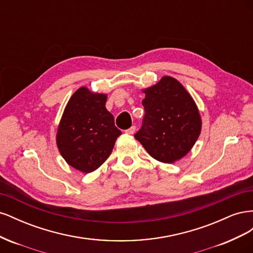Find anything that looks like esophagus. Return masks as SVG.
Returning a JSON list of instances; mask_svg holds the SVG:
<instances>
[{"label":"esophagus","mask_w":253,"mask_h":253,"mask_svg":"<svg viewBox=\"0 0 253 253\" xmlns=\"http://www.w3.org/2000/svg\"><path fill=\"white\" fill-rule=\"evenodd\" d=\"M135 131H136V126H131L129 128L126 129V133L127 135H133V134L135 133Z\"/></svg>","instance_id":"obj_1"}]
</instances>
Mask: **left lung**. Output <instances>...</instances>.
I'll use <instances>...</instances> for the list:
<instances>
[{"mask_svg": "<svg viewBox=\"0 0 253 253\" xmlns=\"http://www.w3.org/2000/svg\"><path fill=\"white\" fill-rule=\"evenodd\" d=\"M141 90L145 115L136 140L158 162H177L193 148L202 132V117L194 99L171 76H164Z\"/></svg>", "mask_w": 253, "mask_h": 253, "instance_id": "obj_1", "label": "left lung"}]
</instances>
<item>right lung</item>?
I'll list each match as a JSON object with an SVG mask.
<instances>
[{"label":"right lung","instance_id":"obj_1","mask_svg":"<svg viewBox=\"0 0 253 253\" xmlns=\"http://www.w3.org/2000/svg\"><path fill=\"white\" fill-rule=\"evenodd\" d=\"M106 100V94L81 86L70 98L60 119L58 150L68 165L82 173L97 170L121 135L114 116L105 108Z\"/></svg>","mask_w":253,"mask_h":253}]
</instances>
